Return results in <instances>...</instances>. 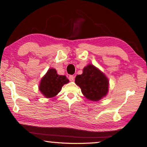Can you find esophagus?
I'll return each mask as SVG.
<instances>
[{"label":"esophagus","instance_id":"obj_1","mask_svg":"<svg viewBox=\"0 0 147 147\" xmlns=\"http://www.w3.org/2000/svg\"><path fill=\"white\" fill-rule=\"evenodd\" d=\"M68 79H69V80L70 81H73L74 80V76H69V77H68Z\"/></svg>","mask_w":147,"mask_h":147}]
</instances>
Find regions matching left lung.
<instances>
[{
    "instance_id": "8db88e82",
    "label": "left lung",
    "mask_w": 147,
    "mask_h": 147,
    "mask_svg": "<svg viewBox=\"0 0 147 147\" xmlns=\"http://www.w3.org/2000/svg\"><path fill=\"white\" fill-rule=\"evenodd\" d=\"M75 83L87 99L98 101L107 94L109 81L105 76L92 64L83 69V74L76 77Z\"/></svg>"
}]
</instances>
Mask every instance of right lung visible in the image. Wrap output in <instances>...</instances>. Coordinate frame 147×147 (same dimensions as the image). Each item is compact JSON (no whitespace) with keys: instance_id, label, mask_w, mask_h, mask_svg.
Listing matches in <instances>:
<instances>
[{"instance_id":"add662e5","label":"right lung","mask_w":147,"mask_h":147,"mask_svg":"<svg viewBox=\"0 0 147 147\" xmlns=\"http://www.w3.org/2000/svg\"><path fill=\"white\" fill-rule=\"evenodd\" d=\"M68 82L66 76L58 75L57 71L52 68L49 69L42 79L39 88L45 97L52 98L61 91L62 86Z\"/></svg>"}]
</instances>
